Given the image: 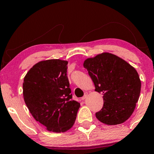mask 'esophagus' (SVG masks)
<instances>
[{"label": "esophagus", "mask_w": 154, "mask_h": 154, "mask_svg": "<svg viewBox=\"0 0 154 154\" xmlns=\"http://www.w3.org/2000/svg\"><path fill=\"white\" fill-rule=\"evenodd\" d=\"M87 96H88V93H85V95H83L82 98H81V99H82V100H85L86 98H87Z\"/></svg>", "instance_id": "34e87169"}]
</instances>
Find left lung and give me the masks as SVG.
Masks as SVG:
<instances>
[{"label": "left lung", "mask_w": 154, "mask_h": 154, "mask_svg": "<svg viewBox=\"0 0 154 154\" xmlns=\"http://www.w3.org/2000/svg\"><path fill=\"white\" fill-rule=\"evenodd\" d=\"M83 65L95 91L103 95V107L95 113L97 119L109 125L125 122L135 110L140 93L141 82L135 69L109 53L86 59Z\"/></svg>", "instance_id": "8db88e82"}]
</instances>
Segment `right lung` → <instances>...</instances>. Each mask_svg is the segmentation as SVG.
<instances>
[{
    "label": "right lung",
    "mask_w": 154,
    "mask_h": 154,
    "mask_svg": "<svg viewBox=\"0 0 154 154\" xmlns=\"http://www.w3.org/2000/svg\"><path fill=\"white\" fill-rule=\"evenodd\" d=\"M66 61L51 59L38 62L26 73L23 95L36 121L48 130L65 132L73 126L80 103L72 100Z\"/></svg>",
    "instance_id": "1"
}]
</instances>
